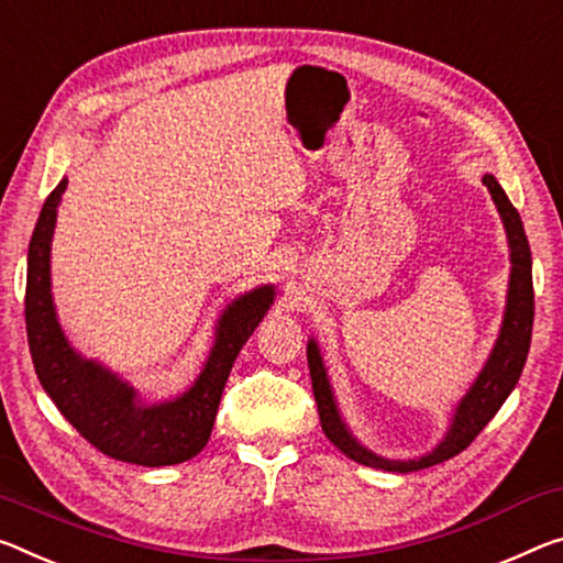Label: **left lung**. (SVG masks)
Returning <instances> with one entry per match:
<instances>
[{
  "instance_id": "left-lung-1",
  "label": "left lung",
  "mask_w": 563,
  "mask_h": 563,
  "mask_svg": "<svg viewBox=\"0 0 563 563\" xmlns=\"http://www.w3.org/2000/svg\"><path fill=\"white\" fill-rule=\"evenodd\" d=\"M484 185L488 187L490 198L496 202L498 216H501L504 228H506L508 247H511V280H508L506 313H504L501 333H498V341L488 355L484 371L478 373V378L474 380V386L468 388V394L461 398V404L456 406V413L451 418L449 433H445V439L435 445L431 453H426L421 459H410V461H390V459L376 456V453L355 441L353 433L347 431V426L341 418V410H338L323 358H320L318 343L313 338L308 341V368H310V380H313V394H316L323 433L338 451H343L347 459L358 461L363 466L396 471V474H410V471H421L428 466H435V463H443L453 456H459V453L463 449H468L471 441L484 431V426L496 416V410L504 406V400L521 378L526 355H529V345H531V328H533L531 250H529V240H526V233H523L519 210H516L511 200L506 198L504 187L496 183L494 175H484Z\"/></svg>"
}]
</instances>
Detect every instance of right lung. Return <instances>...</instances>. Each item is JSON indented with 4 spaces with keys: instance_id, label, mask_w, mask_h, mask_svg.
Returning a JSON list of instances; mask_svg holds the SVG:
<instances>
[{
    "instance_id": "obj_1",
    "label": "right lung",
    "mask_w": 563,
    "mask_h": 563,
    "mask_svg": "<svg viewBox=\"0 0 563 563\" xmlns=\"http://www.w3.org/2000/svg\"><path fill=\"white\" fill-rule=\"evenodd\" d=\"M65 187L67 180H62L44 200L26 255V341L42 388L77 433L104 456L153 468L198 456L212 433L222 388L240 347L273 306L275 288L263 285L230 302L218 320L216 345L198 380L175 400L145 406L120 376L82 358L59 328L52 302L49 250Z\"/></svg>"
}]
</instances>
